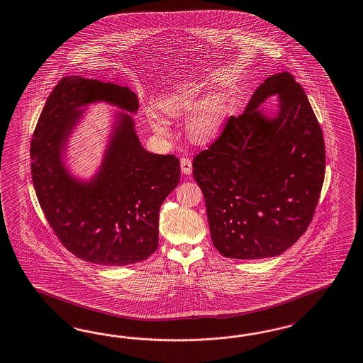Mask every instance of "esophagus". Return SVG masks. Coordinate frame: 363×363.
Segmentation results:
<instances>
[{"label": "esophagus", "instance_id": "esophagus-1", "mask_svg": "<svg viewBox=\"0 0 363 363\" xmlns=\"http://www.w3.org/2000/svg\"><path fill=\"white\" fill-rule=\"evenodd\" d=\"M180 168L183 171V174L186 175H191L192 174V160L189 158H182L180 159Z\"/></svg>", "mask_w": 363, "mask_h": 363}]
</instances>
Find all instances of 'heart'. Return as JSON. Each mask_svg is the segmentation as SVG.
<instances>
[{
  "label": "heart",
  "mask_w": 363,
  "mask_h": 363,
  "mask_svg": "<svg viewBox=\"0 0 363 363\" xmlns=\"http://www.w3.org/2000/svg\"><path fill=\"white\" fill-rule=\"evenodd\" d=\"M200 92L197 85L189 84L162 97L159 106L169 117L186 116L192 111L188 120L189 137L197 142H209L220 134L229 108L221 94H209L197 103ZM146 114L154 130L159 134L167 133L166 121L154 108H149Z\"/></svg>",
  "instance_id": "obj_1"
}]
</instances>
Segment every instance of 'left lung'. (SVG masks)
Wrapping results in <instances>:
<instances>
[{
    "instance_id": "left-lung-1",
    "label": "left lung",
    "mask_w": 363,
    "mask_h": 363,
    "mask_svg": "<svg viewBox=\"0 0 363 363\" xmlns=\"http://www.w3.org/2000/svg\"><path fill=\"white\" fill-rule=\"evenodd\" d=\"M277 95L269 118L259 105ZM325 177L323 131L294 74L267 77L245 112L194 159L214 247L226 258L280 255L307 230Z\"/></svg>"
}]
</instances>
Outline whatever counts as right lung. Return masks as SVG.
<instances>
[{"label": "right lung", "mask_w": 363, "mask_h": 363, "mask_svg": "<svg viewBox=\"0 0 363 363\" xmlns=\"http://www.w3.org/2000/svg\"><path fill=\"white\" fill-rule=\"evenodd\" d=\"M96 102L128 113H116L99 171L82 181L62 157L79 108ZM138 105L128 86L74 74L56 84L38 120L30 149L38 201L59 241L80 259L126 266L158 249L159 209L177 188L180 163L142 147L129 114Z\"/></svg>", "instance_id": "right-lung-1"}]
</instances>
